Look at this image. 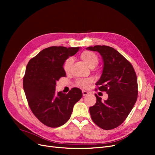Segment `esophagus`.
<instances>
[{
	"mask_svg": "<svg viewBox=\"0 0 155 155\" xmlns=\"http://www.w3.org/2000/svg\"><path fill=\"white\" fill-rule=\"evenodd\" d=\"M82 92H83V96H87V95H88V92H87V91H82Z\"/></svg>",
	"mask_w": 155,
	"mask_h": 155,
	"instance_id": "esophagus-1",
	"label": "esophagus"
}]
</instances>
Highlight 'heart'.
<instances>
[{
    "mask_svg": "<svg viewBox=\"0 0 155 155\" xmlns=\"http://www.w3.org/2000/svg\"><path fill=\"white\" fill-rule=\"evenodd\" d=\"M81 59L85 62L90 68H94L99 61V59L96 54L90 51H85L80 55ZM73 59L72 58H68L63 64V70L64 72H68L72 64L73 63ZM92 83V79L87 78L85 79H81L78 81L79 86L84 88H88Z\"/></svg>",
    "mask_w": 155,
    "mask_h": 155,
    "instance_id": "1",
    "label": "heart"
}]
</instances>
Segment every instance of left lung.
<instances>
[{"label":"left lung","instance_id":"obj_1","mask_svg":"<svg viewBox=\"0 0 155 155\" xmlns=\"http://www.w3.org/2000/svg\"><path fill=\"white\" fill-rule=\"evenodd\" d=\"M87 49L97 51L101 56L104 67L96 85L108 94L104 101L95 95L96 104L89 108L91 118L103 129H113L124 122L137 101V75L132 64L114 48L96 45Z\"/></svg>","mask_w":155,"mask_h":155}]
</instances>
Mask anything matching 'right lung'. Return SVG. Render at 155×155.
Returning <instances> with one entry per match:
<instances>
[{
    "mask_svg": "<svg viewBox=\"0 0 155 155\" xmlns=\"http://www.w3.org/2000/svg\"><path fill=\"white\" fill-rule=\"evenodd\" d=\"M79 49L50 46L41 51L27 64L23 88L28 103L41 122L50 127H58L66 123L74 105L82 97V91L76 87L67 94L55 92L56 81L66 76L64 63Z\"/></svg>",
    "mask_w": 155,
    "mask_h": 155,
    "instance_id": "obj_1",
    "label": "right lung"
}]
</instances>
